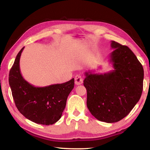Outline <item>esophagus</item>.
I'll list each match as a JSON object with an SVG mask.
<instances>
[{"instance_id": "obj_1", "label": "esophagus", "mask_w": 150, "mask_h": 150, "mask_svg": "<svg viewBox=\"0 0 150 150\" xmlns=\"http://www.w3.org/2000/svg\"><path fill=\"white\" fill-rule=\"evenodd\" d=\"M83 82V79L80 75H77L75 77V83L77 85H80Z\"/></svg>"}]
</instances>
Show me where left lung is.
<instances>
[{"label": "left lung", "mask_w": 150, "mask_h": 150, "mask_svg": "<svg viewBox=\"0 0 150 150\" xmlns=\"http://www.w3.org/2000/svg\"><path fill=\"white\" fill-rule=\"evenodd\" d=\"M110 62L113 69L104 73L85 72L87 107L97 119L117 122L128 115L141 97L142 66L128 46L111 41Z\"/></svg>", "instance_id": "left-lung-1"}]
</instances>
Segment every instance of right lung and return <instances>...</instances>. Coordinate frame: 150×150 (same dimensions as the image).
I'll return each mask as SVG.
<instances>
[{"label": "right lung", "instance_id": "obj_1", "mask_svg": "<svg viewBox=\"0 0 150 150\" xmlns=\"http://www.w3.org/2000/svg\"><path fill=\"white\" fill-rule=\"evenodd\" d=\"M24 48L17 54L9 74L15 104L20 113L32 122L42 125L53 124L62 117L67 98L74 88V79L62 84L34 86L21 73L20 58Z\"/></svg>", "mask_w": 150, "mask_h": 150}]
</instances>
